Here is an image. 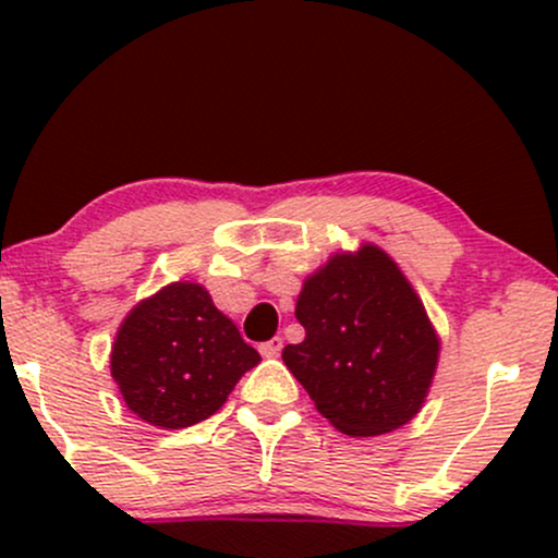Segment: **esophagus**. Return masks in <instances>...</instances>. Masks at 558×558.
I'll list each match as a JSON object with an SVG mask.
<instances>
[{"mask_svg": "<svg viewBox=\"0 0 558 558\" xmlns=\"http://www.w3.org/2000/svg\"><path fill=\"white\" fill-rule=\"evenodd\" d=\"M280 349H283V338H280V336H275V338H270V341H267V343L259 345L262 356H267V360H270V356H278Z\"/></svg>", "mask_w": 558, "mask_h": 558, "instance_id": "obj_1", "label": "esophagus"}]
</instances>
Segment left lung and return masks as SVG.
<instances>
[{
  "label": "left lung",
  "mask_w": 558,
  "mask_h": 558,
  "mask_svg": "<svg viewBox=\"0 0 558 558\" xmlns=\"http://www.w3.org/2000/svg\"><path fill=\"white\" fill-rule=\"evenodd\" d=\"M296 319L306 336L286 345L283 362L332 427L369 438L420 412L440 343L383 248L362 243L360 252L330 257L304 280Z\"/></svg>",
  "instance_id": "1"
}]
</instances>
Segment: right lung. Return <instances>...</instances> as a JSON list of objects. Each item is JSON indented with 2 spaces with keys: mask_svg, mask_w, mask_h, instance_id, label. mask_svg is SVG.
<instances>
[{
  "mask_svg": "<svg viewBox=\"0 0 558 558\" xmlns=\"http://www.w3.org/2000/svg\"><path fill=\"white\" fill-rule=\"evenodd\" d=\"M262 356L198 283H170L131 310L110 367L133 414L165 430L213 417Z\"/></svg>",
  "mask_w": 558,
  "mask_h": 558,
  "instance_id": "right-lung-1",
  "label": "right lung"
}]
</instances>
